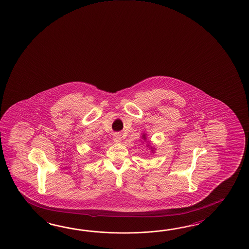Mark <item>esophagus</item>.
Instances as JSON below:
<instances>
[{
	"instance_id": "34e87169",
	"label": "esophagus",
	"mask_w": 249,
	"mask_h": 249,
	"mask_svg": "<svg viewBox=\"0 0 249 249\" xmlns=\"http://www.w3.org/2000/svg\"><path fill=\"white\" fill-rule=\"evenodd\" d=\"M113 141H114L115 143H120V142L122 141V138H121V135H119L118 133H115V134L113 135Z\"/></svg>"
}]
</instances>
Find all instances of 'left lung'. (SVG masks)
Returning <instances> with one entry per match:
<instances>
[{
	"label": "left lung",
	"mask_w": 249,
	"mask_h": 249,
	"mask_svg": "<svg viewBox=\"0 0 249 249\" xmlns=\"http://www.w3.org/2000/svg\"><path fill=\"white\" fill-rule=\"evenodd\" d=\"M142 138H143V139H144V140H145V139H146V136H145V134H143ZM151 149H152V152H154V149H153V147H151Z\"/></svg>",
	"instance_id": "1"
}]
</instances>
